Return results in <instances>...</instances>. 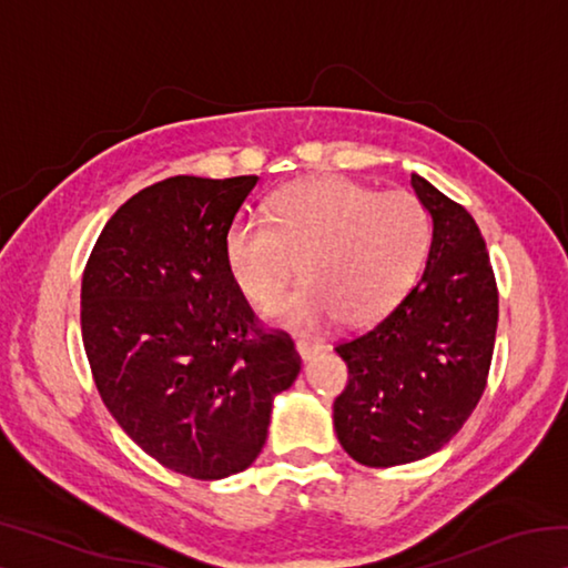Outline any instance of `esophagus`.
<instances>
[{
  "label": "esophagus",
  "mask_w": 568,
  "mask_h": 568,
  "mask_svg": "<svg viewBox=\"0 0 568 568\" xmlns=\"http://www.w3.org/2000/svg\"><path fill=\"white\" fill-rule=\"evenodd\" d=\"M323 348H325V345L321 341H313V338H301L295 343V351L303 361H311L313 355H318Z\"/></svg>",
  "instance_id": "obj_1"
}]
</instances>
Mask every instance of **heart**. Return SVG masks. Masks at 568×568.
Instances as JSON below:
<instances>
[{
    "instance_id": "obj_1",
    "label": "heart",
    "mask_w": 568,
    "mask_h": 568,
    "mask_svg": "<svg viewBox=\"0 0 568 568\" xmlns=\"http://www.w3.org/2000/svg\"><path fill=\"white\" fill-rule=\"evenodd\" d=\"M434 223L408 190L381 192L351 178L283 187L271 215H237L225 230L227 273L250 303L271 311L305 263L311 285L283 307L295 325L341 315L368 325L386 315L426 265Z\"/></svg>"
}]
</instances>
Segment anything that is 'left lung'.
I'll list each match as a JSON object with an SVG mask.
<instances>
[{
    "label": "left lung",
    "instance_id": "1",
    "mask_svg": "<svg viewBox=\"0 0 568 568\" xmlns=\"http://www.w3.org/2000/svg\"><path fill=\"white\" fill-rule=\"evenodd\" d=\"M434 217L420 281L371 328L335 343L348 383L333 403L341 446L371 468L436 454L484 396L498 325V287L476 220L410 175Z\"/></svg>",
    "mask_w": 568,
    "mask_h": 568
}]
</instances>
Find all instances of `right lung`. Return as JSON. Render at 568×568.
I'll return each instance as SVG.
<instances>
[{"instance_id": "1", "label": "right lung", "mask_w": 568, "mask_h": 568, "mask_svg": "<svg viewBox=\"0 0 568 568\" xmlns=\"http://www.w3.org/2000/svg\"><path fill=\"white\" fill-rule=\"evenodd\" d=\"M255 175H178L132 195L82 273V343L102 403L175 474L215 480L263 450L275 393L301 371L291 335L253 313L223 240Z\"/></svg>"}]
</instances>
